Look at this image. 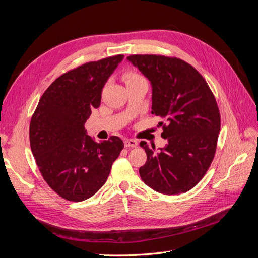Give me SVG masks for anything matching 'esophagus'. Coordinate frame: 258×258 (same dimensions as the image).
<instances>
[{"instance_id": "1", "label": "esophagus", "mask_w": 258, "mask_h": 258, "mask_svg": "<svg viewBox=\"0 0 258 258\" xmlns=\"http://www.w3.org/2000/svg\"><path fill=\"white\" fill-rule=\"evenodd\" d=\"M138 141L134 139H126L124 140V146L126 147H137Z\"/></svg>"}]
</instances>
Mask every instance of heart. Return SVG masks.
<instances>
[{"label": "heart", "mask_w": 258, "mask_h": 258, "mask_svg": "<svg viewBox=\"0 0 258 258\" xmlns=\"http://www.w3.org/2000/svg\"><path fill=\"white\" fill-rule=\"evenodd\" d=\"M123 80L124 82H126L127 85L129 84H132V83H137V82H142V81H145V79L143 76L140 75L139 73L137 72H134V71H130L128 73L124 74L123 76Z\"/></svg>", "instance_id": "b5f03b06"}]
</instances>
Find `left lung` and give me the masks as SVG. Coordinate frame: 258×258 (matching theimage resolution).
Returning <instances> with one entry per match:
<instances>
[{
    "instance_id": "1",
    "label": "left lung",
    "mask_w": 258,
    "mask_h": 258,
    "mask_svg": "<svg viewBox=\"0 0 258 258\" xmlns=\"http://www.w3.org/2000/svg\"><path fill=\"white\" fill-rule=\"evenodd\" d=\"M127 59L152 84V114L163 121L167 145L155 151L142 141L147 159L139 169L142 181L165 195L190 190L205 176L216 152L221 115L213 92L189 63L160 54H131Z\"/></svg>"
}]
</instances>
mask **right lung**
I'll return each mask as SVG.
<instances>
[{
    "instance_id": "right-lung-1",
    "label": "right lung",
    "mask_w": 258,
    "mask_h": 258,
    "mask_svg": "<svg viewBox=\"0 0 258 258\" xmlns=\"http://www.w3.org/2000/svg\"><path fill=\"white\" fill-rule=\"evenodd\" d=\"M123 54L84 63L52 82L30 122V145L50 188L69 201H83L104 185L123 148L118 137L96 142L84 124L101 103L107 79Z\"/></svg>"
}]
</instances>
